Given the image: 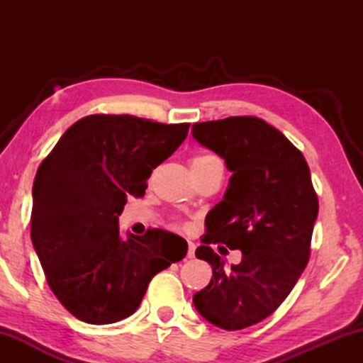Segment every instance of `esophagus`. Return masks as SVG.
Here are the masks:
<instances>
[{
	"label": "esophagus",
	"mask_w": 363,
	"mask_h": 363,
	"mask_svg": "<svg viewBox=\"0 0 363 363\" xmlns=\"http://www.w3.org/2000/svg\"><path fill=\"white\" fill-rule=\"evenodd\" d=\"M195 256V245L192 242H189V250H187V257L189 259H192Z\"/></svg>",
	"instance_id": "1"
}]
</instances>
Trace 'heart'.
<instances>
[{
	"mask_svg": "<svg viewBox=\"0 0 363 363\" xmlns=\"http://www.w3.org/2000/svg\"><path fill=\"white\" fill-rule=\"evenodd\" d=\"M210 167H223V163H220V160L216 155H211V153H203V155H196L190 160V168H192V171Z\"/></svg>",
	"mask_w": 363,
	"mask_h": 363,
	"instance_id": "b5f03b06",
	"label": "heart"
}]
</instances>
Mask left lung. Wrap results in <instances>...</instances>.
I'll list each match as a JSON object with an SVG mask.
<instances>
[{"label":"left lung","mask_w":363,"mask_h":363,"mask_svg":"<svg viewBox=\"0 0 363 363\" xmlns=\"http://www.w3.org/2000/svg\"><path fill=\"white\" fill-rule=\"evenodd\" d=\"M192 136L232 173L195 251L211 264L213 279L194 294V306L216 327L242 330L272 314L296 285L309 261L318 200L303 153L264 120L195 123ZM211 242L240 249L241 264L225 268Z\"/></svg>","instance_id":"1"}]
</instances>
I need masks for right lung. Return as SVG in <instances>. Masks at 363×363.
I'll list each match as a JSON object with an SVG mask.
<instances>
[{
    "label": "right lung",
    "instance_id": "right-lung-1",
    "mask_svg": "<svg viewBox=\"0 0 363 363\" xmlns=\"http://www.w3.org/2000/svg\"><path fill=\"white\" fill-rule=\"evenodd\" d=\"M189 126L89 115L41 162L30 235L52 293L78 320L130 317L153 275L186 256L187 248L169 245L184 238L162 229L121 238L118 216L128 195H144L152 171L173 155Z\"/></svg>",
    "mask_w": 363,
    "mask_h": 363
}]
</instances>
